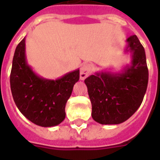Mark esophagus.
Returning a JSON list of instances; mask_svg holds the SVG:
<instances>
[{
    "mask_svg": "<svg viewBox=\"0 0 160 160\" xmlns=\"http://www.w3.org/2000/svg\"><path fill=\"white\" fill-rule=\"evenodd\" d=\"M92 70V65L90 64H84L80 69V80H85Z\"/></svg>",
    "mask_w": 160,
    "mask_h": 160,
    "instance_id": "obj_1",
    "label": "esophagus"
}]
</instances>
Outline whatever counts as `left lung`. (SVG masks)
<instances>
[{"label":"left lung","mask_w":160,"mask_h":160,"mask_svg":"<svg viewBox=\"0 0 160 160\" xmlns=\"http://www.w3.org/2000/svg\"><path fill=\"white\" fill-rule=\"evenodd\" d=\"M131 63L120 72L101 71L85 80L92 105V118L101 124H119L141 105L149 80L145 51L135 35L126 40Z\"/></svg>","instance_id":"8db88e82"}]
</instances>
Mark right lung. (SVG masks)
Segmentation results:
<instances>
[{"instance_id":"1","label":"right lung","mask_w":160,"mask_h":160,"mask_svg":"<svg viewBox=\"0 0 160 160\" xmlns=\"http://www.w3.org/2000/svg\"><path fill=\"white\" fill-rule=\"evenodd\" d=\"M79 79V69L56 80L39 76L26 61V37L16 46L10 76L11 93L21 114L36 125L55 126L65 119V105Z\"/></svg>"}]
</instances>
